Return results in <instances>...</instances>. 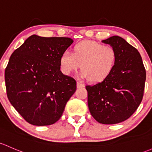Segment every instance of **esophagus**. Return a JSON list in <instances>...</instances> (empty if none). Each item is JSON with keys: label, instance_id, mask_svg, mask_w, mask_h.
Wrapping results in <instances>:
<instances>
[{"label": "esophagus", "instance_id": "obj_1", "mask_svg": "<svg viewBox=\"0 0 152 152\" xmlns=\"http://www.w3.org/2000/svg\"><path fill=\"white\" fill-rule=\"evenodd\" d=\"M77 87L78 88H83L84 87V84L81 83H80V82H77Z\"/></svg>", "mask_w": 152, "mask_h": 152}]
</instances>
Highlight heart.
<instances>
[{
	"label": "heart",
	"instance_id": "heart-1",
	"mask_svg": "<svg viewBox=\"0 0 152 152\" xmlns=\"http://www.w3.org/2000/svg\"><path fill=\"white\" fill-rule=\"evenodd\" d=\"M72 50V53L64 52L59 59L61 70L66 75L80 66L81 77L98 83L105 80L115 68L117 53L111 45L86 40L76 44Z\"/></svg>",
	"mask_w": 152,
	"mask_h": 152
}]
</instances>
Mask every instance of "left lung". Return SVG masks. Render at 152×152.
I'll return each mask as SVG.
<instances>
[{
  "label": "left lung",
  "mask_w": 152,
  "mask_h": 152,
  "mask_svg": "<svg viewBox=\"0 0 152 152\" xmlns=\"http://www.w3.org/2000/svg\"><path fill=\"white\" fill-rule=\"evenodd\" d=\"M102 42L111 45L117 53L112 73L102 82L86 86L89 111L96 121L114 124L129 118L141 102L146 69L137 49L118 36Z\"/></svg>",
  "instance_id": "8db88e82"
}]
</instances>
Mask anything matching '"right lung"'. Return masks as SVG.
Listing matches in <instances>:
<instances>
[{
    "label": "right lung",
    "instance_id": "obj_1",
    "mask_svg": "<svg viewBox=\"0 0 152 152\" xmlns=\"http://www.w3.org/2000/svg\"><path fill=\"white\" fill-rule=\"evenodd\" d=\"M68 37H29L14 51L5 70L8 99L27 122L36 126L58 121L76 81L60 70L61 55L72 44Z\"/></svg>",
    "mask_w": 152,
    "mask_h": 152
}]
</instances>
